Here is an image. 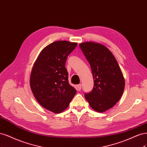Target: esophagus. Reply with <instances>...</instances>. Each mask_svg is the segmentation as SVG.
Returning a JSON list of instances; mask_svg holds the SVG:
<instances>
[{"label": "esophagus", "instance_id": "1", "mask_svg": "<svg viewBox=\"0 0 147 147\" xmlns=\"http://www.w3.org/2000/svg\"><path fill=\"white\" fill-rule=\"evenodd\" d=\"M76 87H77V90L78 91H80V90H81V87H82V86H81V84H78V85H77L76 86Z\"/></svg>", "mask_w": 147, "mask_h": 147}]
</instances>
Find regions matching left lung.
I'll list each match as a JSON object with an SVG mask.
<instances>
[{"label": "left lung", "mask_w": 147, "mask_h": 147, "mask_svg": "<svg viewBox=\"0 0 147 147\" xmlns=\"http://www.w3.org/2000/svg\"><path fill=\"white\" fill-rule=\"evenodd\" d=\"M90 65L94 80L92 91L85 98L94 111L104 112L115 105L123 93L125 81L114 55L106 46L86 41L79 44Z\"/></svg>", "instance_id": "obj_1"}]
</instances>
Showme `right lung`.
<instances>
[{
  "instance_id": "1",
  "label": "right lung",
  "mask_w": 147,
  "mask_h": 147,
  "mask_svg": "<svg viewBox=\"0 0 147 147\" xmlns=\"http://www.w3.org/2000/svg\"><path fill=\"white\" fill-rule=\"evenodd\" d=\"M77 45L65 40L52 42L41 51L32 67V93L42 107L55 113L67 109L76 93L68 82L65 63Z\"/></svg>"
}]
</instances>
